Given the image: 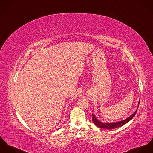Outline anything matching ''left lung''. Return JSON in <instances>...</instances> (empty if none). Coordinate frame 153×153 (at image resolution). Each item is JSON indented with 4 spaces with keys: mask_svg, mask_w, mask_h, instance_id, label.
Listing matches in <instances>:
<instances>
[{
    "mask_svg": "<svg viewBox=\"0 0 153 153\" xmlns=\"http://www.w3.org/2000/svg\"><path fill=\"white\" fill-rule=\"evenodd\" d=\"M140 100H139V102H138V105H139V104H140ZM138 107L136 110V111L131 116H130L129 117H128L127 119H125L123 121H119V122H117V123H102L101 121H99L96 118L95 116L93 114H92V116H93V123L99 127L100 128H105V129H108V130H111V129H114V128H118L120 127L123 125H124L125 124L127 123L128 121H130L131 119H133L135 115H136V113H137V109H138Z\"/></svg>",
    "mask_w": 153,
    "mask_h": 153,
    "instance_id": "1",
    "label": "left lung"
}]
</instances>
